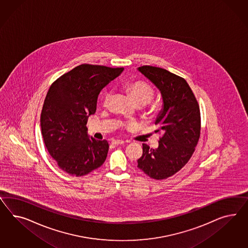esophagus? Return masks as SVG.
Returning <instances> with one entry per match:
<instances>
[{
	"label": "esophagus",
	"mask_w": 248,
	"mask_h": 248,
	"mask_svg": "<svg viewBox=\"0 0 248 248\" xmlns=\"http://www.w3.org/2000/svg\"><path fill=\"white\" fill-rule=\"evenodd\" d=\"M125 141H123V140H113L112 143L115 144V145H119V144H124Z\"/></svg>",
	"instance_id": "obj_1"
}]
</instances>
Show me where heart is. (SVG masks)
<instances>
[{
	"label": "heart",
	"instance_id": "1",
	"mask_svg": "<svg viewBox=\"0 0 248 248\" xmlns=\"http://www.w3.org/2000/svg\"><path fill=\"white\" fill-rule=\"evenodd\" d=\"M125 88L128 92L131 94L136 104L145 105L153 99L154 97V88L150 84L144 81H134V82H128L125 84ZM111 97L110 92L105 93L104 97V105L107 106Z\"/></svg>",
	"mask_w": 248,
	"mask_h": 248
}]
</instances>
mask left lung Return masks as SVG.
I'll list each match as a JSON object with an SVG mask.
<instances>
[{"mask_svg":"<svg viewBox=\"0 0 248 248\" xmlns=\"http://www.w3.org/2000/svg\"><path fill=\"white\" fill-rule=\"evenodd\" d=\"M137 70L161 92L162 107L155 124L164 133L158 147L142 144L137 167L155 180L167 179L194 153L201 134L200 107L184 78L161 67L142 66Z\"/></svg>","mask_w":248,"mask_h":248,"instance_id":"obj_1","label":"left lung"}]
</instances>
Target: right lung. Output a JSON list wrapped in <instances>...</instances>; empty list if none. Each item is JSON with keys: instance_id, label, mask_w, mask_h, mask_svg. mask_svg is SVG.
I'll return each mask as SVG.
<instances>
[{"instance_id": "add662e5", "label": "right lung", "mask_w": 248, "mask_h": 248, "mask_svg": "<svg viewBox=\"0 0 248 248\" xmlns=\"http://www.w3.org/2000/svg\"><path fill=\"white\" fill-rule=\"evenodd\" d=\"M123 71L83 64L49 87L40 115L41 134L47 152L68 174H88L106 161L108 141L89 137L87 119L95 113L101 90Z\"/></svg>"}]
</instances>
